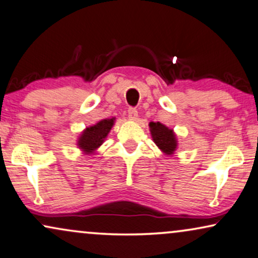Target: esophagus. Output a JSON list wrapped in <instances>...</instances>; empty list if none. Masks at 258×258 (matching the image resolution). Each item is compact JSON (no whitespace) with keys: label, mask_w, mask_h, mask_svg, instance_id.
<instances>
[{"label":"esophagus","mask_w":258,"mask_h":258,"mask_svg":"<svg viewBox=\"0 0 258 258\" xmlns=\"http://www.w3.org/2000/svg\"><path fill=\"white\" fill-rule=\"evenodd\" d=\"M128 119L132 120V121H136L138 119V110L136 108H130L128 109Z\"/></svg>","instance_id":"1"}]
</instances>
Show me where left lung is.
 I'll return each instance as SVG.
<instances>
[{"instance_id": "1", "label": "left lung", "mask_w": 258, "mask_h": 258, "mask_svg": "<svg viewBox=\"0 0 258 258\" xmlns=\"http://www.w3.org/2000/svg\"><path fill=\"white\" fill-rule=\"evenodd\" d=\"M150 132H151V137L153 143L158 146V149L164 153L165 156H172L177 150V138L174 130L169 128L162 122H153L151 121L149 123Z\"/></svg>"}]
</instances>
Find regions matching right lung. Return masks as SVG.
<instances>
[{"instance_id": "obj_1", "label": "right lung", "mask_w": 258, "mask_h": 258, "mask_svg": "<svg viewBox=\"0 0 258 258\" xmlns=\"http://www.w3.org/2000/svg\"><path fill=\"white\" fill-rule=\"evenodd\" d=\"M115 118H106L97 121L95 125L86 127L77 138V146L83 155H94L103 144L107 136L112 130Z\"/></svg>"}]
</instances>
